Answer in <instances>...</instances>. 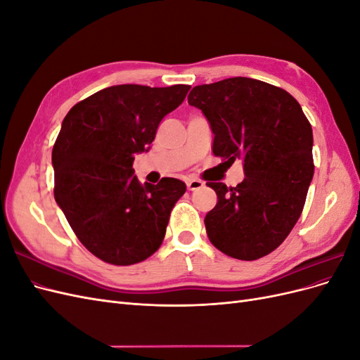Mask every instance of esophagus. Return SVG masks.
I'll return each mask as SVG.
<instances>
[{
  "mask_svg": "<svg viewBox=\"0 0 360 360\" xmlns=\"http://www.w3.org/2000/svg\"><path fill=\"white\" fill-rule=\"evenodd\" d=\"M186 186L189 191H198L204 186V183L201 180H197V179H191L186 181Z\"/></svg>",
  "mask_w": 360,
  "mask_h": 360,
  "instance_id": "obj_1",
  "label": "esophagus"
}]
</instances>
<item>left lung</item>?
<instances>
[{"label": "left lung", "instance_id": "obj_1", "mask_svg": "<svg viewBox=\"0 0 360 360\" xmlns=\"http://www.w3.org/2000/svg\"><path fill=\"white\" fill-rule=\"evenodd\" d=\"M188 102L209 120L213 155L243 160L236 188L207 181L217 202L205 214L209 240L228 257L252 261L285 240L314 176L312 127L299 102L271 84L228 78L193 86Z\"/></svg>", "mask_w": 360, "mask_h": 360}]
</instances>
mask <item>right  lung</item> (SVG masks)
<instances>
[{
    "instance_id": "1",
    "label": "right lung",
    "mask_w": 360,
    "mask_h": 360,
    "mask_svg": "<svg viewBox=\"0 0 360 360\" xmlns=\"http://www.w3.org/2000/svg\"><path fill=\"white\" fill-rule=\"evenodd\" d=\"M189 89L108 86L76 103L63 120L52 148L53 197L79 242L105 263H141L163 242L186 184L171 177L143 184L132 165Z\"/></svg>"
}]
</instances>
